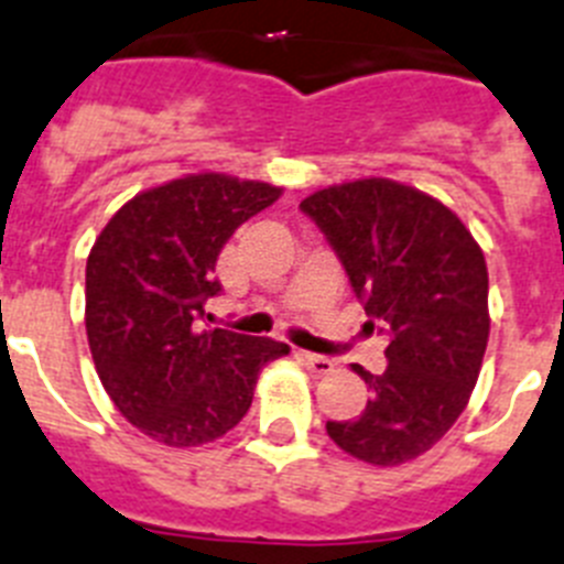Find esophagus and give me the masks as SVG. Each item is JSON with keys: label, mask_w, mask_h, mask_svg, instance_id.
<instances>
[{"label": "esophagus", "mask_w": 564, "mask_h": 564, "mask_svg": "<svg viewBox=\"0 0 564 564\" xmlns=\"http://www.w3.org/2000/svg\"><path fill=\"white\" fill-rule=\"evenodd\" d=\"M300 362L305 365L314 377H328L330 370H334V359H328V356H319V354H307V350H300Z\"/></svg>", "instance_id": "esophagus-1"}]
</instances>
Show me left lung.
Listing matches in <instances>:
<instances>
[{
    "label": "left lung",
    "mask_w": 564,
    "mask_h": 564,
    "mask_svg": "<svg viewBox=\"0 0 564 564\" xmlns=\"http://www.w3.org/2000/svg\"><path fill=\"white\" fill-rule=\"evenodd\" d=\"M348 273L384 373L356 365L370 399L328 436L356 459L402 465L431 451L468 405L488 348V268L459 216L416 187L356 180L300 205Z\"/></svg>",
    "instance_id": "obj_1"
}]
</instances>
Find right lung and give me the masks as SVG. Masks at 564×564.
Segmentation results:
<instances>
[{"label": "right lung", "instance_id": "add662e5", "mask_svg": "<svg viewBox=\"0 0 564 564\" xmlns=\"http://www.w3.org/2000/svg\"><path fill=\"white\" fill-rule=\"evenodd\" d=\"M279 187L194 173L133 196L96 239L85 271V328L105 391L124 420L171 447L239 425L259 370L285 341L202 328L219 296L216 259Z\"/></svg>", "mask_w": 564, "mask_h": 564}]
</instances>
